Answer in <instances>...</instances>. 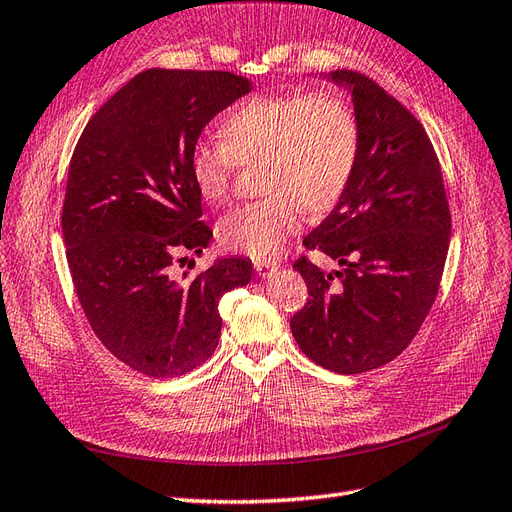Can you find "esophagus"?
<instances>
[{"instance_id": "34e87169", "label": "esophagus", "mask_w": 512, "mask_h": 512, "mask_svg": "<svg viewBox=\"0 0 512 512\" xmlns=\"http://www.w3.org/2000/svg\"><path fill=\"white\" fill-rule=\"evenodd\" d=\"M253 266H255V272L259 274L261 279H268L270 274L279 268L277 264H274V261H264V259H255Z\"/></svg>"}]
</instances>
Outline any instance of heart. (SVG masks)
<instances>
[{
	"mask_svg": "<svg viewBox=\"0 0 512 512\" xmlns=\"http://www.w3.org/2000/svg\"><path fill=\"white\" fill-rule=\"evenodd\" d=\"M220 140H201L190 175L207 203L229 199L233 170L261 160L259 201L231 212L218 227L220 244L253 259L274 257L298 229L305 209L324 214L355 175L361 127L348 101L335 95L253 97L220 123Z\"/></svg>",
	"mask_w": 512,
	"mask_h": 512,
	"instance_id": "b5f03b06",
	"label": "heart"
}]
</instances>
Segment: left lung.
Listing matches in <instances>:
<instances>
[{"label": "left lung", "mask_w": 512, "mask_h": 512, "mask_svg": "<svg viewBox=\"0 0 512 512\" xmlns=\"http://www.w3.org/2000/svg\"><path fill=\"white\" fill-rule=\"evenodd\" d=\"M324 77L350 93L361 151L344 196L303 240L342 270L296 261L309 300L290 326L313 363L361 374L413 342L439 292L452 220L422 123L370 77L344 69Z\"/></svg>", "instance_id": "1"}]
</instances>
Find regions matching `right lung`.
Listing matches in <instances>:
<instances>
[{"label":"right lung","mask_w":512,"mask_h":512,"mask_svg":"<svg viewBox=\"0 0 512 512\" xmlns=\"http://www.w3.org/2000/svg\"><path fill=\"white\" fill-rule=\"evenodd\" d=\"M251 88L229 71H142L77 140L62 207L73 285L101 344L140 374L173 378L212 357L218 300L253 277L246 257H218L196 277L175 270L179 253L212 240L190 153Z\"/></svg>","instance_id":"obj_1"}]
</instances>
